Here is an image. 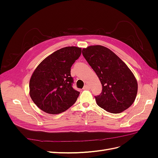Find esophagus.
I'll list each match as a JSON object with an SVG mask.
<instances>
[{"mask_svg":"<svg viewBox=\"0 0 158 158\" xmlns=\"http://www.w3.org/2000/svg\"><path fill=\"white\" fill-rule=\"evenodd\" d=\"M84 89H85V90H86V89H89V86L88 85H87V84H85V85H84V88H83Z\"/></svg>","mask_w":158,"mask_h":158,"instance_id":"1","label":"esophagus"}]
</instances>
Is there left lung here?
I'll list each match as a JSON object with an SVG mask.
<instances>
[{
	"instance_id": "obj_1",
	"label": "left lung",
	"mask_w": 158,
	"mask_h": 158,
	"mask_svg": "<svg viewBox=\"0 0 158 158\" xmlns=\"http://www.w3.org/2000/svg\"><path fill=\"white\" fill-rule=\"evenodd\" d=\"M82 55L102 85V93L95 96L98 106L111 113H121L130 107L136 97L138 83L127 64L102 45L84 48Z\"/></svg>"
}]
</instances>
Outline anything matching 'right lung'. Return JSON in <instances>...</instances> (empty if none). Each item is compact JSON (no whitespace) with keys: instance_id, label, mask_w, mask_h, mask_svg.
I'll return each instance as SVG.
<instances>
[{"instance_id":"add662e5","label":"right lung","mask_w":158,"mask_h":158,"mask_svg":"<svg viewBox=\"0 0 158 158\" xmlns=\"http://www.w3.org/2000/svg\"><path fill=\"white\" fill-rule=\"evenodd\" d=\"M82 52L77 47L54 52L37 66L30 80V95L45 113H63L76 102L80 92L73 88L70 68Z\"/></svg>"}]
</instances>
